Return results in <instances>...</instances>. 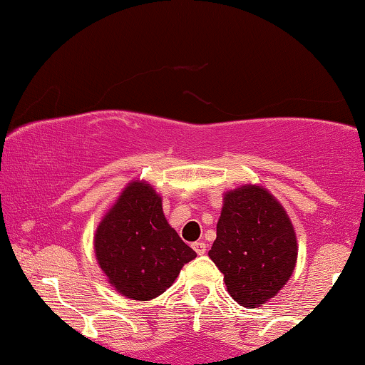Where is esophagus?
<instances>
[{
  "label": "esophagus",
  "mask_w": 365,
  "mask_h": 365,
  "mask_svg": "<svg viewBox=\"0 0 365 365\" xmlns=\"http://www.w3.org/2000/svg\"><path fill=\"white\" fill-rule=\"evenodd\" d=\"M192 249L199 254V256H202V254H206L207 246L201 241V242H194V244H192Z\"/></svg>",
  "instance_id": "obj_1"
}]
</instances>
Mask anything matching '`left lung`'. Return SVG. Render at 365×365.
Listing matches in <instances>:
<instances>
[{"mask_svg":"<svg viewBox=\"0 0 365 365\" xmlns=\"http://www.w3.org/2000/svg\"><path fill=\"white\" fill-rule=\"evenodd\" d=\"M209 257L234 301L254 309L276 296L296 267L297 241L277 199L259 186L224 194Z\"/></svg>","mask_w":365,"mask_h":365,"instance_id":"left-lung-1","label":"left lung"}]
</instances>
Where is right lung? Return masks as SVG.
<instances>
[{"mask_svg":"<svg viewBox=\"0 0 365 365\" xmlns=\"http://www.w3.org/2000/svg\"><path fill=\"white\" fill-rule=\"evenodd\" d=\"M94 249L109 282L134 301L161 296L196 257L168 224L159 194L139 181L129 184L104 216Z\"/></svg>","mask_w":365,"mask_h":365,"instance_id":"add662e5","label":"right lung"}]
</instances>
